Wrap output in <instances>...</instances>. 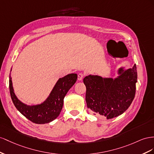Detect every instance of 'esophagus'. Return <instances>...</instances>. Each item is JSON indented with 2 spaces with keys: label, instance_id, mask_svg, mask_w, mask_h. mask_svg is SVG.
<instances>
[{
  "label": "esophagus",
  "instance_id": "esophagus-1",
  "mask_svg": "<svg viewBox=\"0 0 154 154\" xmlns=\"http://www.w3.org/2000/svg\"><path fill=\"white\" fill-rule=\"evenodd\" d=\"M84 76H85L84 74L82 73H79L78 74V80L81 81L83 79V77H84Z\"/></svg>",
  "mask_w": 154,
  "mask_h": 154
}]
</instances>
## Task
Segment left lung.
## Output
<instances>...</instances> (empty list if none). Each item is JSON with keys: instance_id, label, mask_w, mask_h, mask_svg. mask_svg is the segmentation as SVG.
Segmentation results:
<instances>
[{"instance_id": "obj_1", "label": "left lung", "mask_w": 154, "mask_h": 154, "mask_svg": "<svg viewBox=\"0 0 154 154\" xmlns=\"http://www.w3.org/2000/svg\"><path fill=\"white\" fill-rule=\"evenodd\" d=\"M117 72L119 75L115 79L89 75L83 79L86 88L87 107L95 115L107 119L123 113L132 103L135 94L137 81L135 64L132 68L125 69L121 67Z\"/></svg>"}]
</instances>
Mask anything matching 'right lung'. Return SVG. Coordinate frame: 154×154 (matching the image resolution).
I'll return each mask as SVG.
<instances>
[{
	"label": "right lung",
	"instance_id": "add662e5",
	"mask_svg": "<svg viewBox=\"0 0 154 154\" xmlns=\"http://www.w3.org/2000/svg\"><path fill=\"white\" fill-rule=\"evenodd\" d=\"M77 79L76 73H70L60 78L45 101L36 105H28L17 98L10 75L9 86L11 97L16 108L28 119L36 124L48 123L59 116L63 106L64 97Z\"/></svg>",
	"mask_w": 154,
	"mask_h": 154
}]
</instances>
